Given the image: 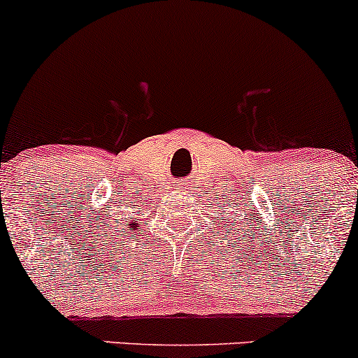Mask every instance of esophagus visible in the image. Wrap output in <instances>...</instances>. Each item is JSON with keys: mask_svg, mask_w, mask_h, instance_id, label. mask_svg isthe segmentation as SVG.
<instances>
[{"mask_svg": "<svg viewBox=\"0 0 358 358\" xmlns=\"http://www.w3.org/2000/svg\"><path fill=\"white\" fill-rule=\"evenodd\" d=\"M180 187H185V183H180Z\"/></svg>", "mask_w": 358, "mask_h": 358, "instance_id": "1", "label": "esophagus"}]
</instances>
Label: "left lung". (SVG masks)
Wrapping results in <instances>:
<instances>
[{
    "label": "left lung",
    "mask_w": 358,
    "mask_h": 358,
    "mask_svg": "<svg viewBox=\"0 0 358 358\" xmlns=\"http://www.w3.org/2000/svg\"><path fill=\"white\" fill-rule=\"evenodd\" d=\"M226 226H227V224H226ZM229 231H233V227H231V226H229Z\"/></svg>",
    "instance_id": "obj_1"
}]
</instances>
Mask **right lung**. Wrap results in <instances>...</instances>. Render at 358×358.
<instances>
[{
  "label": "right lung",
  "instance_id": "add662e5",
  "mask_svg": "<svg viewBox=\"0 0 358 358\" xmlns=\"http://www.w3.org/2000/svg\"><path fill=\"white\" fill-rule=\"evenodd\" d=\"M117 221H119V219H117ZM120 221H124V217H122ZM125 222H129L125 227L113 226V234H117V239H119V238H127V234L134 236V231H139V219H132V221H125Z\"/></svg>",
  "mask_w": 358,
  "mask_h": 358
}]
</instances>
